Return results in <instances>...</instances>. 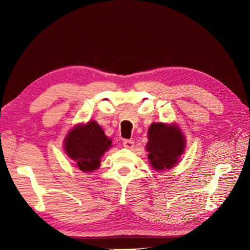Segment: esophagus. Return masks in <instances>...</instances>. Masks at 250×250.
I'll return each mask as SVG.
<instances>
[{"label": "esophagus", "instance_id": "obj_1", "mask_svg": "<svg viewBox=\"0 0 250 250\" xmlns=\"http://www.w3.org/2000/svg\"><path fill=\"white\" fill-rule=\"evenodd\" d=\"M123 146L127 149H132L134 147V142L132 140H124Z\"/></svg>", "mask_w": 250, "mask_h": 250}]
</instances>
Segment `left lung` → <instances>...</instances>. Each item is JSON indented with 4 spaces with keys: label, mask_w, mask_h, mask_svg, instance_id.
<instances>
[{
    "label": "left lung",
    "mask_w": 250,
    "mask_h": 250,
    "mask_svg": "<svg viewBox=\"0 0 250 250\" xmlns=\"http://www.w3.org/2000/svg\"><path fill=\"white\" fill-rule=\"evenodd\" d=\"M148 160L155 171L170 170L185 152L186 140L175 124L152 123L148 129Z\"/></svg>",
    "instance_id": "left-lung-1"
}]
</instances>
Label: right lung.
I'll return each mask as SVG.
<instances>
[{"instance_id":"add662e5","label":"right lung","mask_w":250,"mask_h":250,"mask_svg":"<svg viewBox=\"0 0 250 250\" xmlns=\"http://www.w3.org/2000/svg\"><path fill=\"white\" fill-rule=\"evenodd\" d=\"M111 147L96 121L75 126L64 139V151L74 165L83 172H93L100 167L101 157Z\"/></svg>"}]
</instances>
